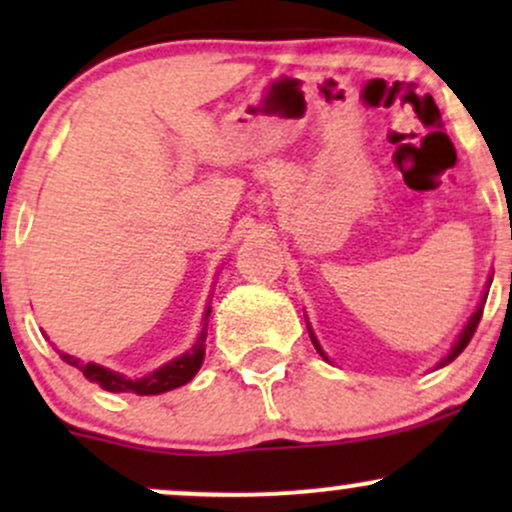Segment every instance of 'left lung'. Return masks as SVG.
Segmentation results:
<instances>
[{"label":"left lung","mask_w":512,"mask_h":512,"mask_svg":"<svg viewBox=\"0 0 512 512\" xmlns=\"http://www.w3.org/2000/svg\"><path fill=\"white\" fill-rule=\"evenodd\" d=\"M484 301H486V298H484ZM481 313H484V308H481V305H479V310H477V313H474L472 317H469L467 327H464V330H462V334H460V339H457V342H455V346H452V351H450V354H448V356H445V358H443V361H440V366H445V363H450V361H452V358H457V356H460V354H462V351H464V346H467V344H469V339H472V337H474V332H477V327H479V320H481ZM313 344L317 346V342H315V337H313ZM317 351H320V354H322V349H320V346H317ZM322 356H325V354H322Z\"/></svg>","instance_id":"left-lung-1"}]
</instances>
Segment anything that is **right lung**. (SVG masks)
Instances as JSON below:
<instances>
[{"mask_svg": "<svg viewBox=\"0 0 512 512\" xmlns=\"http://www.w3.org/2000/svg\"><path fill=\"white\" fill-rule=\"evenodd\" d=\"M209 313H211V308H207V315H204V327H202V334H199L197 344L192 346L187 354H182L180 358H175V361L166 363V366L154 370V373L146 375V378H142V380H129V378H125V375L113 373V370H108L103 366H96V363H81L79 358L62 354V351H60V358H62V361H67L69 366L79 368L81 373H84L86 378L91 380V383H96L98 387H103V390H108V392L161 395V392L175 390V387L190 383V380L197 375V370L204 361V342H207V317H209Z\"/></svg>", "mask_w": 512, "mask_h": 512, "instance_id": "add662e5", "label": "right lung"}]
</instances>
